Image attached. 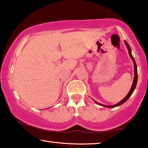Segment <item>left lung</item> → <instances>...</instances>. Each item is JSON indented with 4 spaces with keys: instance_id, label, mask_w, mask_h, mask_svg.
<instances>
[{
    "instance_id": "obj_1",
    "label": "left lung",
    "mask_w": 148,
    "mask_h": 148,
    "mask_svg": "<svg viewBox=\"0 0 148 148\" xmlns=\"http://www.w3.org/2000/svg\"><path fill=\"white\" fill-rule=\"evenodd\" d=\"M125 44H126V47H127V48H128V51H129V55H130V56L131 58H132V60H133V61H134V74H135V75H134V82H133V84H132V88H131V89H130V91H129V93H128V95H126V97H125V98H124V99H123V100L121 101H120V102L119 103H117V104H116V105H111V106H106V105H101V104L99 103H97V102L95 101V102L96 103L98 104V105H101V106H103V107H109V108H113V107H117V106H119V105H122V104H123L124 103L126 102V101H127V100L128 99V98L130 97L131 95L132 94L133 91H134L135 88H136V84H137V81H138V71H137V65H136V62H135L134 58V57H132V53H131V49H130V47L129 46V45H128V43H127V42L125 41Z\"/></svg>"
}]
</instances>
